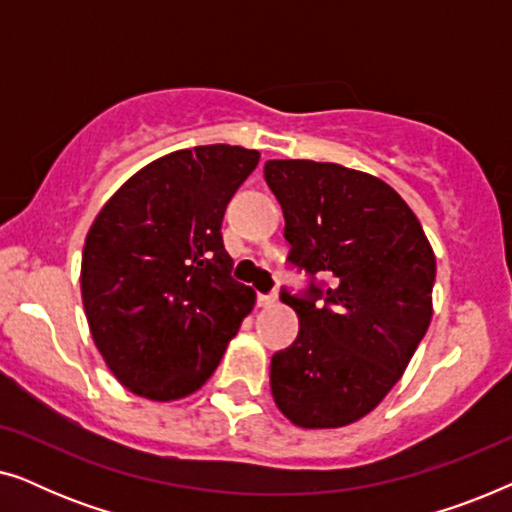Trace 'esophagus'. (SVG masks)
Listing matches in <instances>:
<instances>
[{
  "mask_svg": "<svg viewBox=\"0 0 512 512\" xmlns=\"http://www.w3.org/2000/svg\"><path fill=\"white\" fill-rule=\"evenodd\" d=\"M277 303V293H268V296H263V293H258V305L261 307H270Z\"/></svg>",
  "mask_w": 512,
  "mask_h": 512,
  "instance_id": "obj_1",
  "label": "esophagus"
}]
</instances>
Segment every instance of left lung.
<instances>
[{
    "instance_id": "8db88e82",
    "label": "left lung",
    "mask_w": 512,
    "mask_h": 512,
    "mask_svg": "<svg viewBox=\"0 0 512 512\" xmlns=\"http://www.w3.org/2000/svg\"><path fill=\"white\" fill-rule=\"evenodd\" d=\"M265 181L282 205L289 261L331 279L305 298L282 291L300 331L272 356V398L300 429H340L373 412L408 368L433 317L436 256L408 202L373 174L268 160Z\"/></svg>"
}]
</instances>
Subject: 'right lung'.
<instances>
[{
    "label": "right lung",
    "mask_w": 512,
    "mask_h": 512,
    "mask_svg": "<svg viewBox=\"0 0 512 512\" xmlns=\"http://www.w3.org/2000/svg\"><path fill=\"white\" fill-rule=\"evenodd\" d=\"M261 153L230 144L172 151L132 174L86 235L81 298L97 352L149 401L198 391L254 310L230 277L221 223Z\"/></svg>",
    "instance_id": "right-lung-1"
}]
</instances>
